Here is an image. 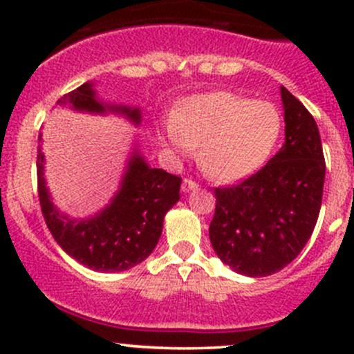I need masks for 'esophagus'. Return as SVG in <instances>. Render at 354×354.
<instances>
[{
	"instance_id": "34e87169",
	"label": "esophagus",
	"mask_w": 354,
	"mask_h": 354,
	"mask_svg": "<svg viewBox=\"0 0 354 354\" xmlns=\"http://www.w3.org/2000/svg\"><path fill=\"white\" fill-rule=\"evenodd\" d=\"M197 188H198V183H197V181L192 180V178H185L183 185H181V190H183V192L197 190Z\"/></svg>"
}]
</instances>
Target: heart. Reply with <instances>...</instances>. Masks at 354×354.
<instances>
[{"label": "heart", "mask_w": 354, "mask_h": 354, "mask_svg": "<svg viewBox=\"0 0 354 354\" xmlns=\"http://www.w3.org/2000/svg\"><path fill=\"white\" fill-rule=\"evenodd\" d=\"M279 109L233 92L185 97L164 130V144L188 156L198 147V162L219 181H238L255 173L281 137Z\"/></svg>", "instance_id": "1"}]
</instances>
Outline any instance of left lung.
I'll return each mask as SVG.
<instances>
[{
  "mask_svg": "<svg viewBox=\"0 0 354 354\" xmlns=\"http://www.w3.org/2000/svg\"><path fill=\"white\" fill-rule=\"evenodd\" d=\"M286 140L257 173L216 188L209 238L238 274L266 277L291 263L310 240L322 205L326 159L308 109L281 87Z\"/></svg>",
  "mask_w": 354,
  "mask_h": 354,
  "instance_id": "left-lung-1",
  "label": "left lung"
}]
</instances>
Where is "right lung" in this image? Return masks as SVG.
<instances>
[{"label":"right lung","mask_w":354,"mask_h":354,"mask_svg":"<svg viewBox=\"0 0 354 354\" xmlns=\"http://www.w3.org/2000/svg\"><path fill=\"white\" fill-rule=\"evenodd\" d=\"M56 104L88 113L124 114L140 123V111L127 106H104L95 99L92 84L80 85ZM42 135H39V142ZM44 154L37 147V192L42 216L56 243L80 262L99 272H121L144 262L162 233L164 216L180 200L181 178L151 167L135 152L127 166L121 188L102 212L91 219H68L58 212L46 188Z\"/></svg>","instance_id":"right-lung-1"}]
</instances>
